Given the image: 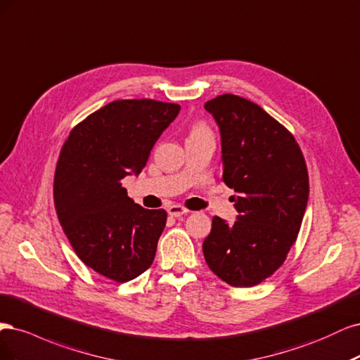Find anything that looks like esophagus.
<instances>
[{
    "mask_svg": "<svg viewBox=\"0 0 360 360\" xmlns=\"http://www.w3.org/2000/svg\"><path fill=\"white\" fill-rule=\"evenodd\" d=\"M167 212H169V215H172V217H182V215L187 214L188 211L185 210V207L181 206V205H172V206H169Z\"/></svg>",
    "mask_w": 360,
    "mask_h": 360,
    "instance_id": "34e87169",
    "label": "esophagus"
}]
</instances>
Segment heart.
I'll list each match as a JSON object with an SVG mask.
<instances>
[{"label":"heart","mask_w":360,"mask_h":360,"mask_svg":"<svg viewBox=\"0 0 360 360\" xmlns=\"http://www.w3.org/2000/svg\"><path fill=\"white\" fill-rule=\"evenodd\" d=\"M195 133H210L207 131V129L205 125H195L194 129H193V131H191V134H195Z\"/></svg>","instance_id":"obj_1"}]
</instances>
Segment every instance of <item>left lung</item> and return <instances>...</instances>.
Returning a JSON list of instances; mask_svg holds the SVG:
<instances>
[{"instance_id": "obj_1", "label": "left lung", "mask_w": 360, "mask_h": 360, "mask_svg": "<svg viewBox=\"0 0 360 360\" xmlns=\"http://www.w3.org/2000/svg\"><path fill=\"white\" fill-rule=\"evenodd\" d=\"M221 136V181L235 190L233 224L212 218L203 240L210 269L233 287H252L284 263L307 210V165L293 134L259 104L233 94L205 103Z\"/></svg>"}]
</instances>
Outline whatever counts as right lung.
I'll return each instance as SVG.
<instances>
[{
    "label": "right lung",
    "mask_w": 360,
    "mask_h": 360,
    "mask_svg": "<svg viewBox=\"0 0 360 360\" xmlns=\"http://www.w3.org/2000/svg\"><path fill=\"white\" fill-rule=\"evenodd\" d=\"M179 104L117 100L79 122L65 141L53 181L58 219L77 257L117 283L154 262L165 210L134 203L121 181L139 175Z\"/></svg>",
    "instance_id": "right-lung-1"
}]
</instances>
